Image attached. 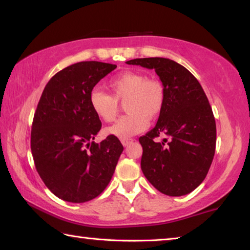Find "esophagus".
Instances as JSON below:
<instances>
[{
  "mask_svg": "<svg viewBox=\"0 0 250 250\" xmlns=\"http://www.w3.org/2000/svg\"><path fill=\"white\" fill-rule=\"evenodd\" d=\"M133 142V139H130V138H126V139H121V143L124 145V146H128L129 145Z\"/></svg>",
  "mask_w": 250,
  "mask_h": 250,
  "instance_id": "1",
  "label": "esophagus"
}]
</instances>
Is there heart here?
Masks as SVG:
<instances>
[{"label":"heart","mask_w":250,"mask_h":250,"mask_svg":"<svg viewBox=\"0 0 250 250\" xmlns=\"http://www.w3.org/2000/svg\"><path fill=\"white\" fill-rule=\"evenodd\" d=\"M111 95L94 89L89 95V104L95 115L104 122L116 120L119 101H124L128 112L108 129L119 139H126L145 131L149 120L158 118L166 104V89L158 79L147 78L140 71H124L108 83Z\"/></svg>","instance_id":"heart-1"}]
</instances>
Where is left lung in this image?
Returning <instances> with one entry per match:
<instances>
[{
  "label": "left lung",
  "mask_w": 250,
  "mask_h": 250,
  "mask_svg": "<svg viewBox=\"0 0 250 250\" xmlns=\"http://www.w3.org/2000/svg\"><path fill=\"white\" fill-rule=\"evenodd\" d=\"M154 69L166 89V104L153 129L139 138L141 170L161 193L182 196L194 191L208 173L216 146V124L198 80L168 58L126 62ZM162 135V143L155 139Z\"/></svg>",
  "instance_id": "left-lung-1"
}]
</instances>
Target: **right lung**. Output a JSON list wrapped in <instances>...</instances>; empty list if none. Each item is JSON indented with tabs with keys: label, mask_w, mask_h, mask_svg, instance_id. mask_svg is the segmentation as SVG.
<instances>
[{
	"label": "right lung",
	"mask_w": 250,
	"mask_h": 250,
	"mask_svg": "<svg viewBox=\"0 0 250 250\" xmlns=\"http://www.w3.org/2000/svg\"><path fill=\"white\" fill-rule=\"evenodd\" d=\"M117 66L80 62L50 78L34 115L31 149L36 170L49 191L62 201L84 203L107 188L124 151L108 135L96 143L101 121L89 95Z\"/></svg>",
	"instance_id": "1"
}]
</instances>
